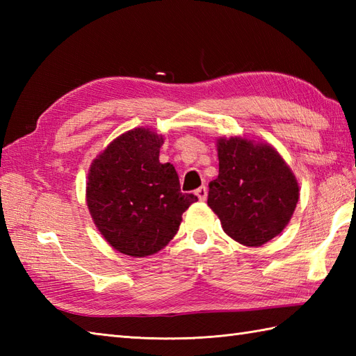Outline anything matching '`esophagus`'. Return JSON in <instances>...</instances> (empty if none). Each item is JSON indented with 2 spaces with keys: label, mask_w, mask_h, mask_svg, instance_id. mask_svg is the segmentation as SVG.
<instances>
[{
  "label": "esophagus",
  "mask_w": 356,
  "mask_h": 356,
  "mask_svg": "<svg viewBox=\"0 0 356 356\" xmlns=\"http://www.w3.org/2000/svg\"><path fill=\"white\" fill-rule=\"evenodd\" d=\"M195 195H197L199 200L205 202V200H207V197H208V188H207V186H200V188H197V190H195Z\"/></svg>",
  "instance_id": "34e87169"
}]
</instances>
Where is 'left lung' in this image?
<instances>
[{"label": "left lung", "mask_w": 356, "mask_h": 356, "mask_svg": "<svg viewBox=\"0 0 356 356\" xmlns=\"http://www.w3.org/2000/svg\"><path fill=\"white\" fill-rule=\"evenodd\" d=\"M218 176L209 182L208 207L231 238L261 246L289 223L300 197L298 182L268 143L245 138L217 140Z\"/></svg>", "instance_id": "obj_1"}]
</instances>
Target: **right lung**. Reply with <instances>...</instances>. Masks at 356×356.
<instances>
[{
  "instance_id": "add662e5",
  "label": "right lung",
  "mask_w": 356,
  "mask_h": 356,
  "mask_svg": "<svg viewBox=\"0 0 356 356\" xmlns=\"http://www.w3.org/2000/svg\"><path fill=\"white\" fill-rule=\"evenodd\" d=\"M163 138L148 128L120 134L88 171L87 207L104 238L125 255L156 254L176 236L194 194L180 191L171 163L159 162Z\"/></svg>"
}]
</instances>
